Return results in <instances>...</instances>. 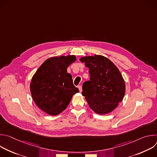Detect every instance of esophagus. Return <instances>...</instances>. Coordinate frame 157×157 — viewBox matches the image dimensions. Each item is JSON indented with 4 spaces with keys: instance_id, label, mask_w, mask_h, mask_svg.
Returning a JSON list of instances; mask_svg holds the SVG:
<instances>
[{
    "instance_id": "esophagus-1",
    "label": "esophagus",
    "mask_w": 157,
    "mask_h": 157,
    "mask_svg": "<svg viewBox=\"0 0 157 157\" xmlns=\"http://www.w3.org/2000/svg\"><path fill=\"white\" fill-rule=\"evenodd\" d=\"M78 89H79V92H82V86H78Z\"/></svg>"
}]
</instances>
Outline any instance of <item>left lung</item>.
<instances>
[{
	"label": "left lung",
	"mask_w": 157,
	"mask_h": 157,
	"mask_svg": "<svg viewBox=\"0 0 157 157\" xmlns=\"http://www.w3.org/2000/svg\"><path fill=\"white\" fill-rule=\"evenodd\" d=\"M89 68V81L82 84V94L93 110L105 114L115 109L125 92V84L116 66L101 55L80 59Z\"/></svg>",
	"instance_id": "8db88e82"
}]
</instances>
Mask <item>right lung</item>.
Instances as JSON below:
<instances>
[{"label": "right lung", "mask_w": 157, "mask_h": 157, "mask_svg": "<svg viewBox=\"0 0 157 157\" xmlns=\"http://www.w3.org/2000/svg\"><path fill=\"white\" fill-rule=\"evenodd\" d=\"M76 60L75 55L53 57L44 61L30 83L32 98L36 105L49 115L56 116L79 92L73 84L68 67Z\"/></svg>", "instance_id": "right-lung-1"}]
</instances>
